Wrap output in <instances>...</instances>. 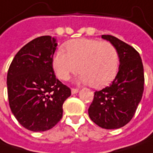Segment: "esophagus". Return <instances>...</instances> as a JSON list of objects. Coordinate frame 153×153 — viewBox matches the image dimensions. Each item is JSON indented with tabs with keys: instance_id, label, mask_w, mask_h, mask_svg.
<instances>
[{
	"instance_id": "34e87169",
	"label": "esophagus",
	"mask_w": 153,
	"mask_h": 153,
	"mask_svg": "<svg viewBox=\"0 0 153 153\" xmlns=\"http://www.w3.org/2000/svg\"><path fill=\"white\" fill-rule=\"evenodd\" d=\"M78 91H79L78 88H71V93L72 94H76V93H78Z\"/></svg>"
}]
</instances>
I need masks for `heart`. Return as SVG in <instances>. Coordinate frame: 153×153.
Returning <instances> with one entry per match:
<instances>
[{
	"label": "heart",
	"instance_id": "heart-1",
	"mask_svg": "<svg viewBox=\"0 0 153 153\" xmlns=\"http://www.w3.org/2000/svg\"><path fill=\"white\" fill-rule=\"evenodd\" d=\"M64 49L56 51L53 56V68L63 81L79 70L81 82L93 88H102L114 79L119 67V54L114 45L109 42L88 38L67 42Z\"/></svg>",
	"mask_w": 153,
	"mask_h": 153
}]
</instances>
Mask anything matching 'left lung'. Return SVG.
<instances>
[{
  "label": "left lung",
  "instance_id": "obj_1",
  "mask_svg": "<svg viewBox=\"0 0 153 153\" xmlns=\"http://www.w3.org/2000/svg\"><path fill=\"white\" fill-rule=\"evenodd\" d=\"M114 45L119 54V70L113 82L94 92L88 108L91 120L106 129L123 127L131 120L144 91V69L137 51L113 36L102 35Z\"/></svg>",
  "mask_w": 153,
  "mask_h": 153
}]
</instances>
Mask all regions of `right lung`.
<instances>
[{
	"label": "right lung",
	"instance_id": "obj_1",
	"mask_svg": "<svg viewBox=\"0 0 153 153\" xmlns=\"http://www.w3.org/2000/svg\"><path fill=\"white\" fill-rule=\"evenodd\" d=\"M50 36L34 39L17 53L7 72L9 105L24 128L34 132L54 127L71 92L56 78L53 56L57 43Z\"/></svg>",
	"mask_w": 153,
	"mask_h": 153
}]
</instances>
